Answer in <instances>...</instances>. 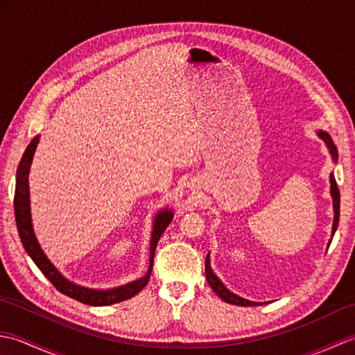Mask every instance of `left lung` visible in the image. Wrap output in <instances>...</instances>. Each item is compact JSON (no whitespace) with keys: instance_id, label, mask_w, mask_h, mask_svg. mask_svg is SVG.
<instances>
[{"instance_id":"1","label":"left lung","mask_w":355,"mask_h":355,"mask_svg":"<svg viewBox=\"0 0 355 355\" xmlns=\"http://www.w3.org/2000/svg\"><path fill=\"white\" fill-rule=\"evenodd\" d=\"M320 137L323 139V141L327 143L328 148H329V153L333 154V158L336 160L337 158V148L334 146L333 140H331L329 135L327 132H319ZM331 180V195H333V202H334V224H333V235L337 230V225H338V218H340V192H338V187H337V183H336V178L334 175L329 177ZM206 279L209 285L212 286V290L220 296L224 302L227 304H233V305H239V306H253V305H258L256 302H250V300H245L243 297L236 296V294H233L232 291H229L225 286L223 285V282L218 279L215 275L212 268H210V262H209V254L206 258ZM261 305V304H259Z\"/></svg>"}]
</instances>
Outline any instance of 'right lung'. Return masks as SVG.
Instances as JSON below:
<instances>
[{"instance_id": "add662e5", "label": "right lung", "mask_w": 355, "mask_h": 355, "mask_svg": "<svg viewBox=\"0 0 355 355\" xmlns=\"http://www.w3.org/2000/svg\"><path fill=\"white\" fill-rule=\"evenodd\" d=\"M37 141H40V135L30 141V145L27 146L24 155H22L21 162L18 164V171H17V187H15V200H13V206H15V218H17V227L19 232V238L22 241V245L30 254V258L35 261V263L45 277L53 284V286H56L58 291H61L65 296H69L74 300H79L82 304L87 305H93V306H103V305H112L117 302H122V300L130 299L135 294L140 293L143 288H145L149 277H150V271H153L154 266V254H155V247L158 239L163 235V232L168 227L171 220H172V212L169 210H164L160 215H157L155 218V224H154V232H153V238H150V256H149V270L145 277H140L139 281H134L128 285L120 286V288L114 290H107V291H101V290H88L84 288V286L74 285L73 282H69L67 279L59 273V271L53 267V263L47 259V256L44 254L41 250L40 244L33 235V229H32V220H30V205H28V168L30 163H32V158L35 154V149Z\"/></svg>"}]
</instances>
